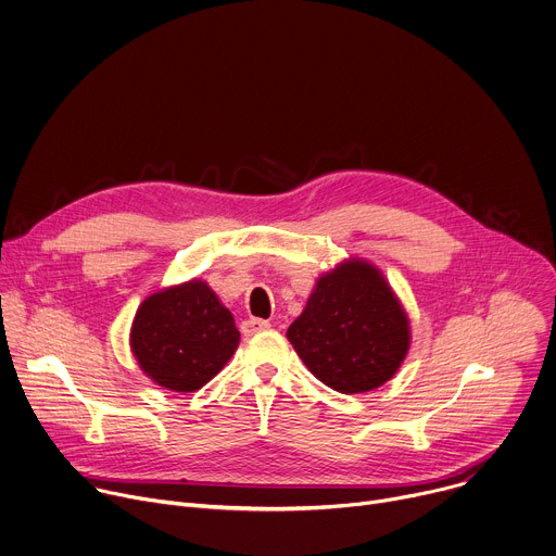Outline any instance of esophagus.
Wrapping results in <instances>:
<instances>
[{"label": "esophagus", "mask_w": 556, "mask_h": 556, "mask_svg": "<svg viewBox=\"0 0 556 556\" xmlns=\"http://www.w3.org/2000/svg\"><path fill=\"white\" fill-rule=\"evenodd\" d=\"M268 328H270V321H264V319H247V321L242 324V334H244V337H253V334L264 332V330H268Z\"/></svg>", "instance_id": "esophagus-1"}]
</instances>
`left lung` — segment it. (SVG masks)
Masks as SVG:
<instances>
[{
	"label": "left lung",
	"instance_id": "1",
	"mask_svg": "<svg viewBox=\"0 0 556 556\" xmlns=\"http://www.w3.org/2000/svg\"><path fill=\"white\" fill-rule=\"evenodd\" d=\"M286 337L324 384L363 393L399 371L412 326L384 275L367 260L350 257L316 279Z\"/></svg>",
	"mask_w": 556,
	"mask_h": 556
}]
</instances>
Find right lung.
Segmentation results:
<instances>
[{"label": "right lung", "instance_id": "1", "mask_svg": "<svg viewBox=\"0 0 556 556\" xmlns=\"http://www.w3.org/2000/svg\"><path fill=\"white\" fill-rule=\"evenodd\" d=\"M237 345L240 330L230 309L202 279L149 294L129 330V348L142 374L178 393L204 387Z\"/></svg>", "mask_w": 556, "mask_h": 556}]
</instances>
